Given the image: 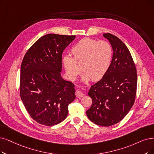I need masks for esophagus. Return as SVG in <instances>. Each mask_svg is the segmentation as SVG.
Instances as JSON below:
<instances>
[{"instance_id":"obj_1","label":"esophagus","mask_w":154,"mask_h":154,"mask_svg":"<svg viewBox=\"0 0 154 154\" xmlns=\"http://www.w3.org/2000/svg\"><path fill=\"white\" fill-rule=\"evenodd\" d=\"M75 95H76V97H78V98L82 97H83L85 95V94L83 93V92H82L81 91H79V90H76V91Z\"/></svg>"}]
</instances>
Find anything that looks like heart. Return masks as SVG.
I'll return each instance as SVG.
<instances>
[{
  "mask_svg": "<svg viewBox=\"0 0 154 154\" xmlns=\"http://www.w3.org/2000/svg\"><path fill=\"white\" fill-rule=\"evenodd\" d=\"M71 54L72 57L66 56L63 59L66 75L70 80H75L82 69L83 82L90 79L97 82L105 76L109 69L112 48L106 41L85 38L72 47Z\"/></svg>",
  "mask_w": 154,
  "mask_h": 154,
  "instance_id": "b5f03b06",
  "label": "heart"
}]
</instances>
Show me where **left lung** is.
Segmentation results:
<instances>
[{
  "label": "left lung",
  "instance_id": "8db88e82",
  "mask_svg": "<svg viewBox=\"0 0 154 154\" xmlns=\"http://www.w3.org/2000/svg\"><path fill=\"white\" fill-rule=\"evenodd\" d=\"M103 35L111 44L112 59L106 75L88 91L92 104L87 115L97 125L110 126L123 119L134 104L137 74L131 53L124 43L112 34Z\"/></svg>",
  "mask_w": 154,
  "mask_h": 154
}]
</instances>
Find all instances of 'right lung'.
<instances>
[{
	"label": "right lung",
	"instance_id": "add662e5",
	"mask_svg": "<svg viewBox=\"0 0 154 154\" xmlns=\"http://www.w3.org/2000/svg\"><path fill=\"white\" fill-rule=\"evenodd\" d=\"M75 35L47 34L24 55L21 66L20 96L31 118L52 126L64 121L76 98L75 85L61 77L62 54Z\"/></svg>",
	"mask_w": 154,
	"mask_h": 154
}]
</instances>
